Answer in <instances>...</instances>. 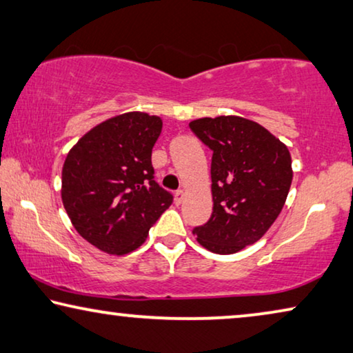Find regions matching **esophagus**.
Instances as JSON below:
<instances>
[{
  "label": "esophagus",
  "mask_w": 353,
  "mask_h": 353,
  "mask_svg": "<svg viewBox=\"0 0 353 353\" xmlns=\"http://www.w3.org/2000/svg\"><path fill=\"white\" fill-rule=\"evenodd\" d=\"M183 199H185V191H183V189H178L175 192V203H181Z\"/></svg>",
  "instance_id": "34e87169"
}]
</instances>
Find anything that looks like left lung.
I'll list each match as a JSON object with an SVG mask.
<instances>
[{
    "mask_svg": "<svg viewBox=\"0 0 353 353\" xmlns=\"http://www.w3.org/2000/svg\"><path fill=\"white\" fill-rule=\"evenodd\" d=\"M189 129L213 151V212L192 232L213 253H237L258 242L282 212L293 180L290 151L258 122L239 116L202 117Z\"/></svg>",
    "mask_w": 353,
    "mask_h": 353,
    "instance_id": "8db88e82",
    "label": "left lung"
}]
</instances>
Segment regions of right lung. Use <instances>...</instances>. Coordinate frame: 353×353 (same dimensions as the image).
<instances>
[{
	"label": "right lung",
	"mask_w": 353,
	"mask_h": 353,
	"mask_svg": "<svg viewBox=\"0 0 353 353\" xmlns=\"http://www.w3.org/2000/svg\"><path fill=\"white\" fill-rule=\"evenodd\" d=\"M161 130V117L125 113L89 130L66 156L63 207L81 237L101 252H134L172 205L151 164Z\"/></svg>",
	"instance_id": "right-lung-1"
}]
</instances>
